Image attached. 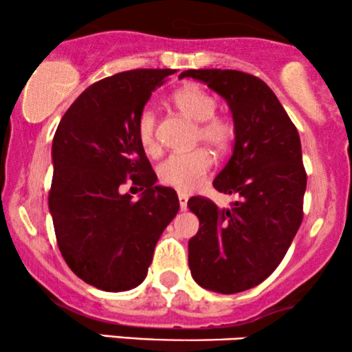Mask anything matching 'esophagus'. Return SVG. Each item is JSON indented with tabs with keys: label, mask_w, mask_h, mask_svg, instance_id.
Returning <instances> with one entry per match:
<instances>
[{
	"label": "esophagus",
	"mask_w": 352,
	"mask_h": 352,
	"mask_svg": "<svg viewBox=\"0 0 352 352\" xmlns=\"http://www.w3.org/2000/svg\"><path fill=\"white\" fill-rule=\"evenodd\" d=\"M177 199H179V209L181 210L188 209V194L177 192Z\"/></svg>",
	"instance_id": "1"
}]
</instances>
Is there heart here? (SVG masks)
I'll return each mask as SVG.
<instances>
[{"mask_svg": "<svg viewBox=\"0 0 352 352\" xmlns=\"http://www.w3.org/2000/svg\"><path fill=\"white\" fill-rule=\"evenodd\" d=\"M181 113L197 122L196 142H204L214 151L222 153L234 140V123L224 115H216L217 100L214 95L196 85H186L171 97ZM136 135L148 155H158L160 143L156 135V113L144 109L136 122ZM212 168V156L206 148H196L188 153H175L168 156L158 168V177L164 186L177 191H194L199 188Z\"/></svg>", "mask_w": 352, "mask_h": 352, "instance_id": "1", "label": "heart"}]
</instances>
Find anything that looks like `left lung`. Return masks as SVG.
Segmentation results:
<instances>
[{
    "mask_svg": "<svg viewBox=\"0 0 352 352\" xmlns=\"http://www.w3.org/2000/svg\"><path fill=\"white\" fill-rule=\"evenodd\" d=\"M204 82L232 111L235 143L214 179L219 192L237 194L229 209L192 197L199 219L189 241V268L202 288L239 293L257 287L280 265L303 221L307 171L296 126L265 82L241 70H184Z\"/></svg>",
    "mask_w": 352,
    "mask_h": 352,
    "instance_id": "1",
    "label": "left lung"
}]
</instances>
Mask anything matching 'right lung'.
<instances>
[{
    "mask_svg": "<svg viewBox=\"0 0 352 352\" xmlns=\"http://www.w3.org/2000/svg\"><path fill=\"white\" fill-rule=\"evenodd\" d=\"M173 72L136 69L95 82L54 135L49 210L57 245L70 270L98 290L138 287L179 209L175 189L156 186L136 135L144 103ZM125 184L144 191L138 201L122 192Z\"/></svg>",
    "mask_w": 352,
    "mask_h": 352,
    "instance_id": "add662e5",
    "label": "right lung"
}]
</instances>
